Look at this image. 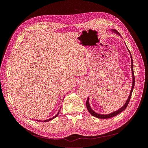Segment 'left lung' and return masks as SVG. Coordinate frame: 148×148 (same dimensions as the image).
Wrapping results in <instances>:
<instances>
[{
	"mask_svg": "<svg viewBox=\"0 0 148 148\" xmlns=\"http://www.w3.org/2000/svg\"><path fill=\"white\" fill-rule=\"evenodd\" d=\"M110 31H112V33H114L115 34H117V35L119 36H120V34L117 32V31L115 30V29H110ZM121 37V36H120ZM128 51L130 53V57H131V63H132V66H131V69H132V88H131V90H130V95L128 97V99L127 100V101L125 102V104L121 107V108H120L119 109H118L117 110H115L114 112H113L112 113H110V114H98V113H96V112L94 111L92 109L91 107L90 106V104H89V97H88V99L86 101V107L87 109L89 111V112L90 113L92 116H94V117H95L96 118H98V119H109V118H111V117H114V116L117 115L119 114H120L122 112H123L125 109L127 108V107L128 104V103L130 102V98H131V96H132V92H133V88H134V86H135V76H134V73H133V59H132V55H131V53L130 52L129 50L128 47H127Z\"/></svg>",
	"mask_w": 148,
	"mask_h": 148,
	"instance_id": "obj_1",
	"label": "left lung"
}]
</instances>
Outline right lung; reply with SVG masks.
<instances>
[{
	"instance_id": "add662e5",
	"label": "right lung",
	"mask_w": 148,
	"mask_h": 148,
	"mask_svg": "<svg viewBox=\"0 0 148 148\" xmlns=\"http://www.w3.org/2000/svg\"><path fill=\"white\" fill-rule=\"evenodd\" d=\"M60 109H61V107H60ZM60 110H59V111L58 112V113L54 116V117H52V118H51V119H47V120H42V121H41V120H36V121H38V122H49V121H50V120H52V119H55L56 117H57V116H58V115H59V112H60Z\"/></svg>"
}]
</instances>
